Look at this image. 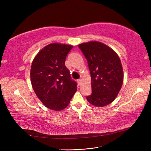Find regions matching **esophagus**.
Listing matches in <instances>:
<instances>
[{
	"instance_id": "34e87169",
	"label": "esophagus",
	"mask_w": 151,
	"mask_h": 151,
	"mask_svg": "<svg viewBox=\"0 0 151 151\" xmlns=\"http://www.w3.org/2000/svg\"><path fill=\"white\" fill-rule=\"evenodd\" d=\"M77 81V83H78L79 85H81V83H82V79H79Z\"/></svg>"
}]
</instances>
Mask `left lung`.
<instances>
[{
    "instance_id": "8db88e82",
    "label": "left lung",
    "mask_w": 151,
    "mask_h": 151,
    "mask_svg": "<svg viewBox=\"0 0 151 151\" xmlns=\"http://www.w3.org/2000/svg\"><path fill=\"white\" fill-rule=\"evenodd\" d=\"M88 61L91 77L92 93L86 96L94 106H104L116 97L123 81L120 58L106 45L90 42L79 45Z\"/></svg>"
}]
</instances>
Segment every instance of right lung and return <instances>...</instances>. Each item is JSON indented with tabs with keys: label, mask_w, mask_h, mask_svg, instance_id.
<instances>
[{
	"label": "right lung",
	"mask_w": 151,
	"mask_h": 151,
	"mask_svg": "<svg viewBox=\"0 0 151 151\" xmlns=\"http://www.w3.org/2000/svg\"><path fill=\"white\" fill-rule=\"evenodd\" d=\"M72 46L52 43L36 55L31 68V84L40 100L47 108L55 111L65 108L77 91L65 65Z\"/></svg>",
	"instance_id": "obj_1"
}]
</instances>
